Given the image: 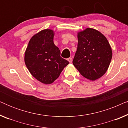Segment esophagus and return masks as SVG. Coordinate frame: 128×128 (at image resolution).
Here are the masks:
<instances>
[{
  "label": "esophagus",
  "mask_w": 128,
  "mask_h": 128,
  "mask_svg": "<svg viewBox=\"0 0 128 128\" xmlns=\"http://www.w3.org/2000/svg\"><path fill=\"white\" fill-rule=\"evenodd\" d=\"M68 60L69 61V63H72V58H69L68 59Z\"/></svg>",
  "instance_id": "obj_1"
}]
</instances>
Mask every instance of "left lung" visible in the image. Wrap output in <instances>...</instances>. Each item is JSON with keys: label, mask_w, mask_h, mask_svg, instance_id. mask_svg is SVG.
I'll return each mask as SVG.
<instances>
[{"label": "left lung", "mask_w": 128, "mask_h": 128, "mask_svg": "<svg viewBox=\"0 0 128 128\" xmlns=\"http://www.w3.org/2000/svg\"><path fill=\"white\" fill-rule=\"evenodd\" d=\"M78 38L73 64L83 77L94 81L108 70L112 56L111 46L104 35L91 28L78 32Z\"/></svg>", "instance_id": "1"}]
</instances>
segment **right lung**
I'll use <instances>...</instances> for the list:
<instances>
[{
  "label": "right lung",
  "instance_id": "add662e5",
  "mask_svg": "<svg viewBox=\"0 0 128 128\" xmlns=\"http://www.w3.org/2000/svg\"><path fill=\"white\" fill-rule=\"evenodd\" d=\"M54 36V31L50 29L35 34L30 40L24 56L25 64L32 76L45 84L53 83L69 64L60 57Z\"/></svg>",
  "mask_w": 128,
  "mask_h": 128
}]
</instances>
